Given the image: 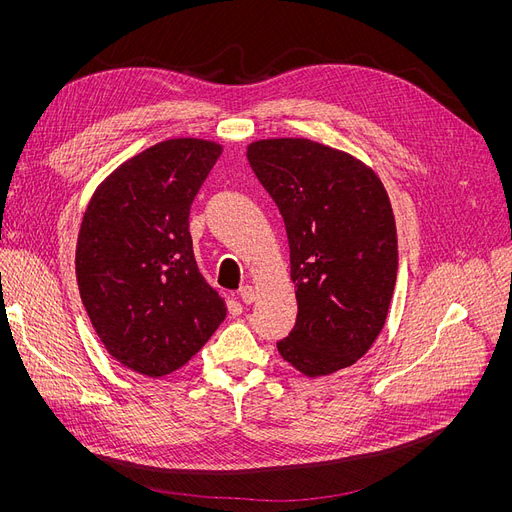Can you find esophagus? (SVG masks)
Masks as SVG:
<instances>
[{"label":"esophagus","instance_id":"34e87169","mask_svg":"<svg viewBox=\"0 0 512 512\" xmlns=\"http://www.w3.org/2000/svg\"><path fill=\"white\" fill-rule=\"evenodd\" d=\"M240 299H242V303L251 305V303L257 299V292H255V288H253V286H249V284L240 286Z\"/></svg>","mask_w":512,"mask_h":512}]
</instances>
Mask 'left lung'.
Returning <instances> with one entry per match:
<instances>
[{"label":"left lung","instance_id":"8db88e82","mask_svg":"<svg viewBox=\"0 0 512 512\" xmlns=\"http://www.w3.org/2000/svg\"><path fill=\"white\" fill-rule=\"evenodd\" d=\"M247 157L284 218L297 288V324L278 353L307 378L355 365L380 336L396 284L382 180L355 155L309 139H261Z\"/></svg>","mask_w":512,"mask_h":512}]
</instances>
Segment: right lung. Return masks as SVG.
I'll return each instance as SVG.
<instances>
[{"mask_svg":"<svg viewBox=\"0 0 512 512\" xmlns=\"http://www.w3.org/2000/svg\"><path fill=\"white\" fill-rule=\"evenodd\" d=\"M222 145L168 139L126 159L97 188L76 240L80 299L105 351L161 378L201 351L226 301L201 276L191 203Z\"/></svg>","mask_w":512,"mask_h":512,"instance_id":"obj_1","label":"right lung"}]
</instances>
